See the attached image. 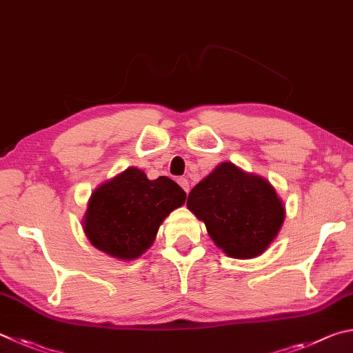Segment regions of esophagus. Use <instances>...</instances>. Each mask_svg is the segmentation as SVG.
I'll return each mask as SVG.
<instances>
[{
    "mask_svg": "<svg viewBox=\"0 0 353 353\" xmlns=\"http://www.w3.org/2000/svg\"><path fill=\"white\" fill-rule=\"evenodd\" d=\"M178 183H180V186L186 190V192H189V181H188V178H180V180H178Z\"/></svg>",
    "mask_w": 353,
    "mask_h": 353,
    "instance_id": "esophagus-1",
    "label": "esophagus"
}]
</instances>
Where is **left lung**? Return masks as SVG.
I'll list each match as a JSON object with an SVG mask.
<instances>
[{
	"instance_id": "8db88e82",
	"label": "left lung",
	"mask_w": 353,
	"mask_h": 353,
	"mask_svg": "<svg viewBox=\"0 0 353 353\" xmlns=\"http://www.w3.org/2000/svg\"><path fill=\"white\" fill-rule=\"evenodd\" d=\"M188 209L234 259L261 256L279 234L285 208L276 189L259 175L221 163L190 190Z\"/></svg>"
}]
</instances>
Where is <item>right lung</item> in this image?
Wrapping results in <instances>:
<instances>
[{
  "mask_svg": "<svg viewBox=\"0 0 353 353\" xmlns=\"http://www.w3.org/2000/svg\"><path fill=\"white\" fill-rule=\"evenodd\" d=\"M184 201L186 192L170 178L148 180L128 167L91 194L83 231L105 254L133 261L150 248L163 220Z\"/></svg>",
  "mask_w": 353,
  "mask_h": 353,
  "instance_id": "1",
  "label": "right lung"
}]
</instances>
